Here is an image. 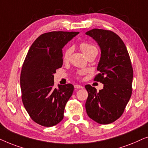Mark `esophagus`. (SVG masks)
Here are the masks:
<instances>
[{
  "label": "esophagus",
  "instance_id": "obj_1",
  "mask_svg": "<svg viewBox=\"0 0 148 148\" xmlns=\"http://www.w3.org/2000/svg\"><path fill=\"white\" fill-rule=\"evenodd\" d=\"M74 88H83V86L82 85H80V84H75L74 85Z\"/></svg>",
  "mask_w": 148,
  "mask_h": 148
}]
</instances>
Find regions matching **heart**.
I'll use <instances>...</instances> for the list:
<instances>
[{
  "instance_id": "heart-1",
  "label": "heart",
  "mask_w": 148,
  "mask_h": 148,
  "mask_svg": "<svg viewBox=\"0 0 148 148\" xmlns=\"http://www.w3.org/2000/svg\"><path fill=\"white\" fill-rule=\"evenodd\" d=\"M80 49H81L82 53L87 57L90 54L94 53H97V49L93 45L90 44L88 42H82L80 44ZM72 52V47H67L64 51L63 53V60L64 62H68L70 60Z\"/></svg>"
}]
</instances>
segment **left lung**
<instances>
[{
    "mask_svg": "<svg viewBox=\"0 0 148 148\" xmlns=\"http://www.w3.org/2000/svg\"><path fill=\"white\" fill-rule=\"evenodd\" d=\"M85 34L101 49L97 68L100 73L94 80L103 84L99 92L90 84L85 85L88 93L86 114L97 123L107 125L121 116L131 98L133 68L127 47L116 34L102 29H92Z\"/></svg>",
    "mask_w": 148,
    "mask_h": 148,
    "instance_id": "8db88e82",
    "label": "left lung"
}]
</instances>
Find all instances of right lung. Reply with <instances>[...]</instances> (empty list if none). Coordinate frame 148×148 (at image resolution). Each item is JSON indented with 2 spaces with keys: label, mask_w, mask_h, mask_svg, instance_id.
<instances>
[{
  "label": "right lung",
  "mask_w": 148,
  "mask_h": 148,
  "mask_svg": "<svg viewBox=\"0 0 148 148\" xmlns=\"http://www.w3.org/2000/svg\"><path fill=\"white\" fill-rule=\"evenodd\" d=\"M78 32L45 33L31 45L20 76L21 99L32 119L49 127L64 119L65 106L74 91L72 84L54 87V75L63 65L62 49Z\"/></svg>",
  "instance_id": "1"
}]
</instances>
